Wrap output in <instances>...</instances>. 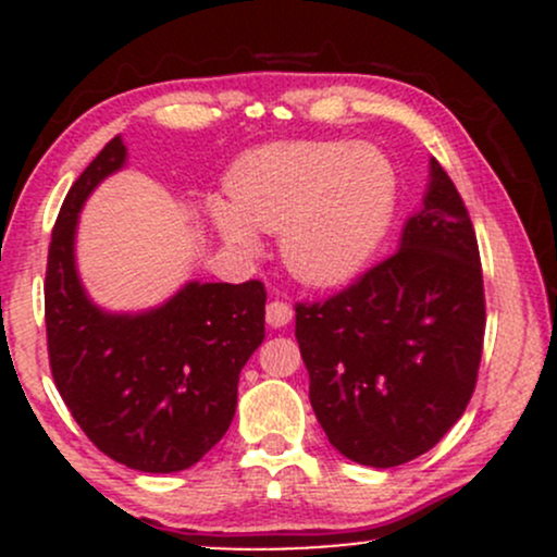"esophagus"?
<instances>
[{
	"mask_svg": "<svg viewBox=\"0 0 557 557\" xmlns=\"http://www.w3.org/2000/svg\"><path fill=\"white\" fill-rule=\"evenodd\" d=\"M293 319V309H290V304H285V300H272L270 306H267V324H270V327H285L287 322H290Z\"/></svg>",
	"mask_w": 557,
	"mask_h": 557,
	"instance_id": "1",
	"label": "esophagus"
}]
</instances>
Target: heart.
I'll list each match as a JSON object with an SVG mask.
<instances>
[{"label":"heart","mask_w":557,"mask_h":557,"mask_svg":"<svg viewBox=\"0 0 557 557\" xmlns=\"http://www.w3.org/2000/svg\"><path fill=\"white\" fill-rule=\"evenodd\" d=\"M230 203H209L214 227L238 253L280 233L285 267L309 285H337L363 270L385 238L398 181L372 146L283 140L248 151L227 181Z\"/></svg>","instance_id":"obj_1"}]
</instances>
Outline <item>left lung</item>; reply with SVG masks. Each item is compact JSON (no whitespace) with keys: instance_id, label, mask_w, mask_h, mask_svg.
<instances>
[{"instance_id":"8db88e82","label":"left lung","mask_w":557,"mask_h":557,"mask_svg":"<svg viewBox=\"0 0 557 557\" xmlns=\"http://www.w3.org/2000/svg\"><path fill=\"white\" fill-rule=\"evenodd\" d=\"M398 251L317 304H296V341L319 424L350 461L419 458L463 417L484 345L474 225L437 159Z\"/></svg>"}]
</instances>
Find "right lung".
<instances>
[{"instance_id": "right-lung-1", "label": "right lung", "mask_w": 557, "mask_h": 557, "mask_svg": "<svg viewBox=\"0 0 557 557\" xmlns=\"http://www.w3.org/2000/svg\"><path fill=\"white\" fill-rule=\"evenodd\" d=\"M114 136L67 190L52 230L44 280L49 367L86 437L112 461L172 474L225 437L238 376L264 341L259 280L188 283L144 314H107L75 270V225L88 194L125 164Z\"/></svg>"}]
</instances>
